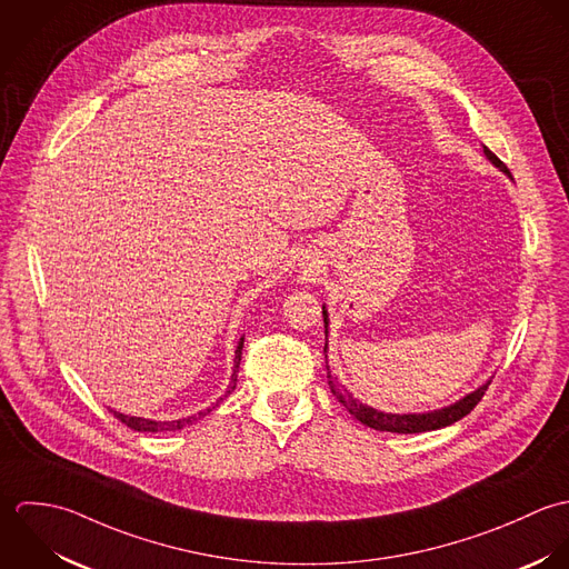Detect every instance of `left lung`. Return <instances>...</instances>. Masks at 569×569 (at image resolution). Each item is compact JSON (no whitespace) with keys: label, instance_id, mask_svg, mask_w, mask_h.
Segmentation results:
<instances>
[{"label":"left lung","instance_id":"1","mask_svg":"<svg viewBox=\"0 0 569 569\" xmlns=\"http://www.w3.org/2000/svg\"><path fill=\"white\" fill-rule=\"evenodd\" d=\"M483 153L488 156V160L492 164H497L503 173L510 176V169L488 147H483ZM323 323H326V332H328V312H326V308H323ZM323 351H326V358H328V341H326ZM328 385H330L332 393L337 396V400L341 402L342 407L358 422H362L365 427L376 429V431H391V433H422V431H436V429L449 427V425H453L457 420H461L463 416H468L477 407V402L483 398V393L488 391L490 382H486L483 387H479L477 391L468 393L466 398H461L459 402H455V405L447 407V409L431 411V413H402V416L400 413H382V411H376V409L358 402L347 389H342L339 380L332 376L330 367H328Z\"/></svg>","mask_w":569,"mask_h":569}]
</instances>
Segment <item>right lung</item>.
Masks as SVG:
<instances>
[{"instance_id": "1", "label": "right lung", "mask_w": 569, "mask_h": 569, "mask_svg": "<svg viewBox=\"0 0 569 569\" xmlns=\"http://www.w3.org/2000/svg\"><path fill=\"white\" fill-rule=\"evenodd\" d=\"M241 347H243V339H239V345H237V349H234V369H232V376H230V385H228L227 393H230L232 389H234V385H237V371H239V360H241ZM222 400V398H220ZM220 402H216V407H218ZM213 407V409H216ZM114 413L116 420H120L124 427H129L131 431H142V433H156V431H178V429H182V427H187V425H193L198 418H204L207 413H211V407L207 409V411H200L198 416H191V418H187V420H176V422H153V420H144V418H131V416H122V413Z\"/></svg>"}]
</instances>
